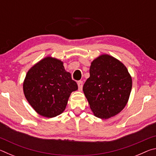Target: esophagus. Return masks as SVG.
I'll use <instances>...</instances> for the list:
<instances>
[{
  "label": "esophagus",
  "mask_w": 156,
  "mask_h": 156,
  "mask_svg": "<svg viewBox=\"0 0 156 156\" xmlns=\"http://www.w3.org/2000/svg\"><path fill=\"white\" fill-rule=\"evenodd\" d=\"M77 83L78 86V89L79 90H82V89H83V81L79 80Z\"/></svg>",
  "instance_id": "esophagus-1"
}]
</instances>
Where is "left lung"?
I'll return each instance as SVG.
<instances>
[{
	"mask_svg": "<svg viewBox=\"0 0 156 156\" xmlns=\"http://www.w3.org/2000/svg\"><path fill=\"white\" fill-rule=\"evenodd\" d=\"M89 73L83 89L94 115L107 119L120 113L127 103L132 88L127 69L105 54L91 62Z\"/></svg>",
	"mask_w": 156,
	"mask_h": 156,
	"instance_id": "8db88e82",
	"label": "left lung"
}]
</instances>
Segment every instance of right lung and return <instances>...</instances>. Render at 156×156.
Returning a JSON list of instances; mask_svg holds the SVG:
<instances>
[{"label":"right lung","mask_w":156,"mask_h":156,"mask_svg":"<svg viewBox=\"0 0 156 156\" xmlns=\"http://www.w3.org/2000/svg\"><path fill=\"white\" fill-rule=\"evenodd\" d=\"M78 89L62 62L47 57L31 67L23 83L26 99L36 112L47 118L62 113L71 93Z\"/></svg>","instance_id":"obj_1"}]
</instances>
